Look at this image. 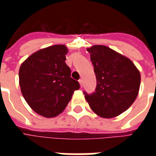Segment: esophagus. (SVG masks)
<instances>
[{"label": "esophagus", "mask_w": 156, "mask_h": 156, "mask_svg": "<svg viewBox=\"0 0 156 156\" xmlns=\"http://www.w3.org/2000/svg\"><path fill=\"white\" fill-rule=\"evenodd\" d=\"M78 82H79V84H80L81 87H83V79H79V80H78Z\"/></svg>", "instance_id": "34e87169"}]
</instances>
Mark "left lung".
Masks as SVG:
<instances>
[{
    "instance_id": "left-lung-1",
    "label": "left lung",
    "mask_w": 156,
    "mask_h": 156,
    "mask_svg": "<svg viewBox=\"0 0 156 156\" xmlns=\"http://www.w3.org/2000/svg\"><path fill=\"white\" fill-rule=\"evenodd\" d=\"M97 85L95 92L84 91L92 111L103 118H112L126 111L138 96L141 76L134 64L104 45L87 48Z\"/></svg>"
}]
</instances>
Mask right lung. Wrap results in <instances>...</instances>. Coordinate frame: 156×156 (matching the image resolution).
I'll return each mask as SVG.
<instances>
[{"mask_svg": "<svg viewBox=\"0 0 156 156\" xmlns=\"http://www.w3.org/2000/svg\"><path fill=\"white\" fill-rule=\"evenodd\" d=\"M68 49L53 45L40 49L26 60L19 69V85L28 105L44 117L61 113L80 85L70 78L66 63Z\"/></svg>", "mask_w": 156, "mask_h": 156, "instance_id": "obj_1", "label": "right lung"}]
</instances>
